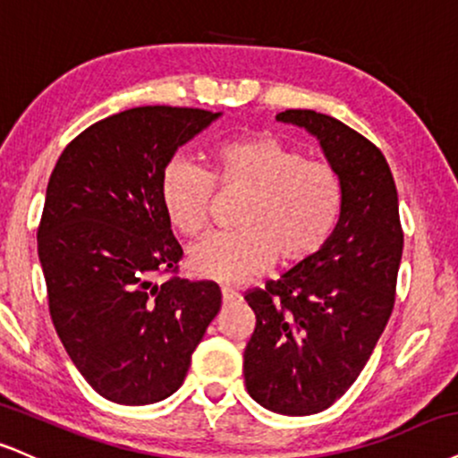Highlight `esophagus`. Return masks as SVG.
Wrapping results in <instances>:
<instances>
[{
	"instance_id": "1",
	"label": "esophagus",
	"mask_w": 458,
	"mask_h": 458,
	"mask_svg": "<svg viewBox=\"0 0 458 458\" xmlns=\"http://www.w3.org/2000/svg\"><path fill=\"white\" fill-rule=\"evenodd\" d=\"M222 299H224V302L239 299V292H236L234 288H230V285H224V288H222Z\"/></svg>"
}]
</instances>
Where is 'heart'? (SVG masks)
<instances>
[{"instance_id":"b5f03b06","label":"heart","mask_w":458,"mask_h":458,"mask_svg":"<svg viewBox=\"0 0 458 458\" xmlns=\"http://www.w3.org/2000/svg\"><path fill=\"white\" fill-rule=\"evenodd\" d=\"M215 185L224 194H247L236 233L208 234L191 245L198 277L241 284L275 262L296 264L327 243L339 222L344 190L335 168L305 159L299 148L267 134L222 142L211 153V174L176 157L159 179V200L181 234L207 228Z\"/></svg>"}]
</instances>
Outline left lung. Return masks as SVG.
<instances>
[{"label": "left lung", "mask_w": 458, "mask_h": 458, "mask_svg": "<svg viewBox=\"0 0 458 458\" xmlns=\"http://www.w3.org/2000/svg\"><path fill=\"white\" fill-rule=\"evenodd\" d=\"M277 121L316 136L341 179L344 205L327 243L267 288L250 290L256 328L245 348L253 401L310 416L345 394L394 307L403 230L393 173L382 151L335 117L285 110Z\"/></svg>", "instance_id": "1"}]
</instances>
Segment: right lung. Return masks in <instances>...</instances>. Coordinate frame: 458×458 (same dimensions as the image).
I'll use <instances>...</instances> for the list:
<instances>
[{
	"mask_svg": "<svg viewBox=\"0 0 458 458\" xmlns=\"http://www.w3.org/2000/svg\"><path fill=\"white\" fill-rule=\"evenodd\" d=\"M219 114L123 110L81 131L48 179L38 228L48 310L81 376L114 403L148 405L176 393L222 307L215 282L156 284L183 258L159 179L176 148Z\"/></svg>",
	"mask_w": 458,
	"mask_h": 458,
	"instance_id": "obj_1",
	"label": "right lung"
}]
</instances>
